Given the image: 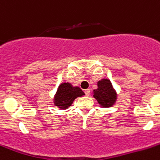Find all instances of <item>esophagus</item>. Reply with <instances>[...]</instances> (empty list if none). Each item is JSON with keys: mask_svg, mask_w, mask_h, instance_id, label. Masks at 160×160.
<instances>
[{"mask_svg": "<svg viewBox=\"0 0 160 160\" xmlns=\"http://www.w3.org/2000/svg\"><path fill=\"white\" fill-rule=\"evenodd\" d=\"M90 92H91V91H90V89L84 90V93H85V94H86V96H89L90 95Z\"/></svg>", "mask_w": 160, "mask_h": 160, "instance_id": "esophagus-1", "label": "esophagus"}]
</instances>
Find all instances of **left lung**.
<instances>
[{
    "label": "left lung",
    "mask_w": 160,
    "mask_h": 160,
    "mask_svg": "<svg viewBox=\"0 0 160 160\" xmlns=\"http://www.w3.org/2000/svg\"><path fill=\"white\" fill-rule=\"evenodd\" d=\"M94 97L103 107L112 106L116 100V93L108 79L98 82V89L94 90Z\"/></svg>",
    "instance_id": "obj_1"
}]
</instances>
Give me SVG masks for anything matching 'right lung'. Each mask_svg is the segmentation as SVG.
Masks as SVG:
<instances>
[{
  "mask_svg": "<svg viewBox=\"0 0 160 160\" xmlns=\"http://www.w3.org/2000/svg\"><path fill=\"white\" fill-rule=\"evenodd\" d=\"M83 94L84 93L79 87H72L69 83H63L58 87L54 103L58 108L66 109L77 97H81Z\"/></svg>",
  "mask_w": 160,
  "mask_h": 160,
  "instance_id": "1",
  "label": "right lung"
}]
</instances>
